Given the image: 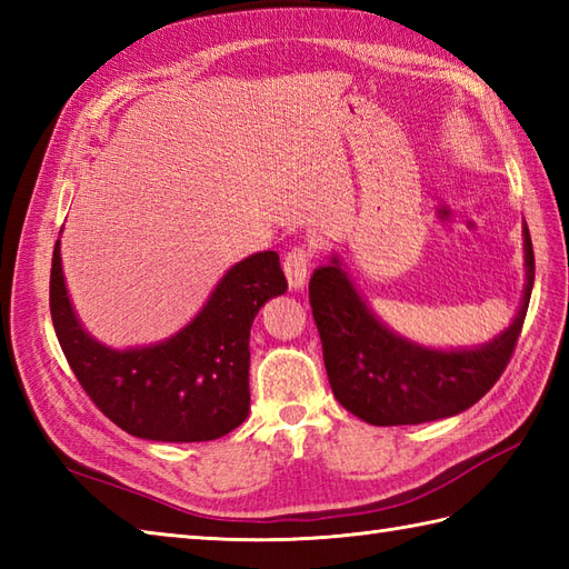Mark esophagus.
Returning a JSON list of instances; mask_svg holds the SVG:
<instances>
[{
	"label": "esophagus",
	"instance_id": "esophagus-1",
	"mask_svg": "<svg viewBox=\"0 0 569 569\" xmlns=\"http://www.w3.org/2000/svg\"><path fill=\"white\" fill-rule=\"evenodd\" d=\"M310 257L312 253L306 247H296L286 253L283 259V271L288 278V286L298 291V288H303L308 281V269H310Z\"/></svg>",
	"mask_w": 569,
	"mask_h": 569
}]
</instances>
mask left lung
<instances>
[{"instance_id":"obj_1","label":"left lung","mask_w":569,"mask_h":569,"mask_svg":"<svg viewBox=\"0 0 569 569\" xmlns=\"http://www.w3.org/2000/svg\"><path fill=\"white\" fill-rule=\"evenodd\" d=\"M526 291L513 322L475 349H430L391 332L373 316L332 257L310 278V308L332 393L371 426H418L462 413L499 381L521 335L536 278L533 241L523 227Z\"/></svg>"}]
</instances>
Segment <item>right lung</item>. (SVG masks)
I'll use <instances>...</instances> for the list:
<instances>
[{"instance_id":"add662e5","label":"right lung","mask_w":569,"mask_h":569,"mask_svg":"<svg viewBox=\"0 0 569 569\" xmlns=\"http://www.w3.org/2000/svg\"><path fill=\"white\" fill-rule=\"evenodd\" d=\"M286 288L278 253H251L183 330L159 345L112 349L82 330L70 306L58 239L51 318L72 373L114 426L143 440L204 442L247 420L251 322Z\"/></svg>"}]
</instances>
